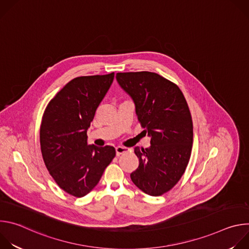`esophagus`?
<instances>
[{
    "instance_id": "34e87169",
    "label": "esophagus",
    "mask_w": 249,
    "mask_h": 249,
    "mask_svg": "<svg viewBox=\"0 0 249 249\" xmlns=\"http://www.w3.org/2000/svg\"><path fill=\"white\" fill-rule=\"evenodd\" d=\"M128 151V149L127 148H124V147H116L115 148V152H116V156H120V155H122L123 153H126Z\"/></svg>"
}]
</instances>
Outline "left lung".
Masks as SVG:
<instances>
[{"instance_id": "8db88e82", "label": "left lung", "mask_w": 249, "mask_h": 249, "mask_svg": "<svg viewBox=\"0 0 249 249\" xmlns=\"http://www.w3.org/2000/svg\"><path fill=\"white\" fill-rule=\"evenodd\" d=\"M116 80L151 138L149 148H134L139 166L131 179L146 194L160 196L178 182L190 159L193 124L188 104L178 87L156 73H117Z\"/></svg>"}]
</instances>
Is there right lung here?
Wrapping results in <instances>:
<instances>
[{
  "label": "right lung",
  "instance_id": "right-lung-1",
  "mask_svg": "<svg viewBox=\"0 0 249 249\" xmlns=\"http://www.w3.org/2000/svg\"><path fill=\"white\" fill-rule=\"evenodd\" d=\"M113 79L111 73L70 81L51 99L43 114L40 126L43 160L59 187L75 197L89 193L115 157L113 147L89 145L87 136Z\"/></svg>",
  "mask_w": 249,
  "mask_h": 249
}]
</instances>
